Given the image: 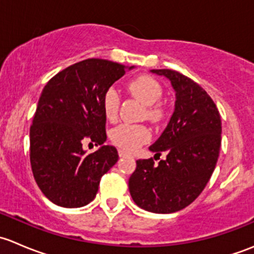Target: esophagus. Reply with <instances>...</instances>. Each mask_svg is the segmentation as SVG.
Returning <instances> with one entry per match:
<instances>
[{
	"mask_svg": "<svg viewBox=\"0 0 254 254\" xmlns=\"http://www.w3.org/2000/svg\"><path fill=\"white\" fill-rule=\"evenodd\" d=\"M118 153H119L120 157H124V156H127V152H125V151H123V150L118 151Z\"/></svg>",
	"mask_w": 254,
	"mask_h": 254,
	"instance_id": "obj_1",
	"label": "esophagus"
}]
</instances>
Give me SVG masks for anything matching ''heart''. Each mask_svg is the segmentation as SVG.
<instances>
[{
	"label": "heart",
	"instance_id": "b5f03b06",
	"mask_svg": "<svg viewBox=\"0 0 254 254\" xmlns=\"http://www.w3.org/2000/svg\"><path fill=\"white\" fill-rule=\"evenodd\" d=\"M127 89L135 98L145 104L143 115L146 119L152 123H158L163 119L165 113H163L162 107L157 103L162 97V87L158 83L157 79L146 75L137 76L127 82ZM119 106L120 96L117 89H107L103 96V101H102L104 117L108 120L117 119ZM148 139H150V131L145 125L141 124H120L111 131L112 142L127 152L136 150Z\"/></svg>",
	"mask_w": 254,
	"mask_h": 254
}]
</instances>
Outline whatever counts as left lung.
Segmentation results:
<instances>
[{"label":"left lung","instance_id":"obj_1","mask_svg":"<svg viewBox=\"0 0 254 254\" xmlns=\"http://www.w3.org/2000/svg\"><path fill=\"white\" fill-rule=\"evenodd\" d=\"M176 91L173 115L165 131L150 146L155 160H137L129 178V190L137 206L156 214H171L193 203L209 182L221 146V119L205 89L193 79L162 68Z\"/></svg>","mask_w":254,"mask_h":254}]
</instances>
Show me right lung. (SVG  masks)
Listing matches in <instances>:
<instances>
[{"instance_id": "add662e5", "label": "right lung", "mask_w": 254, "mask_h": 254, "mask_svg": "<svg viewBox=\"0 0 254 254\" xmlns=\"http://www.w3.org/2000/svg\"><path fill=\"white\" fill-rule=\"evenodd\" d=\"M124 75L122 64L87 59L56 73L43 89L29 132L30 166L40 190L56 205L91 203L102 176L117 163V148L103 145L107 118L102 101ZM84 142L101 147L87 155Z\"/></svg>"}]
</instances>
